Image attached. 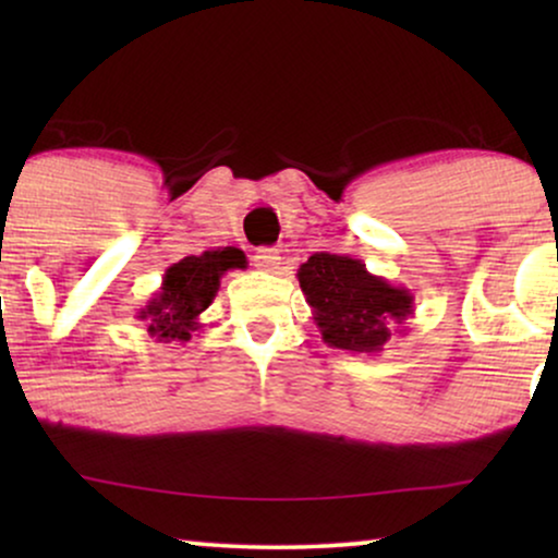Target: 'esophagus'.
I'll return each mask as SVG.
<instances>
[{"instance_id":"obj_1","label":"esophagus","mask_w":558,"mask_h":558,"mask_svg":"<svg viewBox=\"0 0 558 558\" xmlns=\"http://www.w3.org/2000/svg\"><path fill=\"white\" fill-rule=\"evenodd\" d=\"M279 264H281V256L277 248H258L254 254V266L258 271H274L279 269Z\"/></svg>"}]
</instances>
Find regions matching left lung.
I'll return each instance as SVG.
<instances>
[{"instance_id":"8db88e82","label":"left lung","mask_w":558,"mask_h":558,"mask_svg":"<svg viewBox=\"0 0 558 558\" xmlns=\"http://www.w3.org/2000/svg\"><path fill=\"white\" fill-rule=\"evenodd\" d=\"M319 335L330 348L380 353L393 335H407L414 294L365 269L361 258L315 254L296 271Z\"/></svg>"}]
</instances>
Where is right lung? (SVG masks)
Segmentation results:
<instances>
[{
  "instance_id": "1",
  "label": "right lung",
  "mask_w": 558,
  "mask_h": 558,
  "mask_svg": "<svg viewBox=\"0 0 558 558\" xmlns=\"http://www.w3.org/2000/svg\"><path fill=\"white\" fill-rule=\"evenodd\" d=\"M231 269H246L241 248L203 251L201 256H185L165 271L159 292L136 312V319L147 325L157 342H187L201 330V315L216 300L220 277Z\"/></svg>"
}]
</instances>
